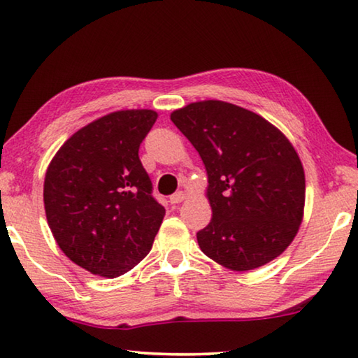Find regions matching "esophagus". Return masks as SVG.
Masks as SVG:
<instances>
[{"instance_id":"1","label":"esophagus","mask_w":358,"mask_h":358,"mask_svg":"<svg viewBox=\"0 0 358 358\" xmlns=\"http://www.w3.org/2000/svg\"><path fill=\"white\" fill-rule=\"evenodd\" d=\"M186 199V194L183 192V191H178V192H175V194H172L171 196V203H180V202H183Z\"/></svg>"}]
</instances>
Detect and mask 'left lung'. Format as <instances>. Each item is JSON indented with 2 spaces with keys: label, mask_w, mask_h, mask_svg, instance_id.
I'll return each mask as SVG.
<instances>
[{
  "label": "left lung",
  "mask_w": 358,
  "mask_h": 358,
  "mask_svg": "<svg viewBox=\"0 0 358 358\" xmlns=\"http://www.w3.org/2000/svg\"><path fill=\"white\" fill-rule=\"evenodd\" d=\"M201 155L213 217L202 252L235 271L268 264L292 243L305 207V172L286 136L260 115L222 101L171 115Z\"/></svg>",
  "instance_id": "1"
}]
</instances>
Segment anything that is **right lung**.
<instances>
[{
	"instance_id": "add662e5",
	"label": "right lung",
	"mask_w": 358,
	"mask_h": 358,
	"mask_svg": "<svg viewBox=\"0 0 358 358\" xmlns=\"http://www.w3.org/2000/svg\"><path fill=\"white\" fill-rule=\"evenodd\" d=\"M157 113L120 110L78 129L53 156L44 207L58 246L93 275L117 278L141 262L166 210L138 159Z\"/></svg>"
}]
</instances>
